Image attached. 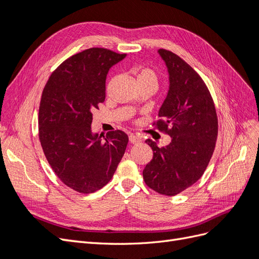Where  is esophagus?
<instances>
[{"label": "esophagus", "mask_w": 259, "mask_h": 259, "mask_svg": "<svg viewBox=\"0 0 259 259\" xmlns=\"http://www.w3.org/2000/svg\"><path fill=\"white\" fill-rule=\"evenodd\" d=\"M129 141L131 143H138V142L141 141V139H140V137H138V136H136L134 134H131V135H129Z\"/></svg>", "instance_id": "obj_1"}]
</instances>
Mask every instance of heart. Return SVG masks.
I'll use <instances>...</instances> for the list:
<instances>
[{"instance_id": "obj_1", "label": "heart", "mask_w": 259, "mask_h": 259, "mask_svg": "<svg viewBox=\"0 0 259 259\" xmlns=\"http://www.w3.org/2000/svg\"><path fill=\"white\" fill-rule=\"evenodd\" d=\"M147 80L157 81V76H155V73L152 69L142 68L140 69L139 73H138V82L147 81Z\"/></svg>"}]
</instances>
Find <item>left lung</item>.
Listing matches in <instances>:
<instances>
[{
	"label": "left lung",
	"mask_w": 259,
	"mask_h": 259,
	"mask_svg": "<svg viewBox=\"0 0 259 259\" xmlns=\"http://www.w3.org/2000/svg\"><path fill=\"white\" fill-rule=\"evenodd\" d=\"M169 71V92L153 124L171 137L159 148L148 139L153 158L143 170L150 189L173 196L200 179L214 152L218 139V116L214 101L201 76L176 54L158 51Z\"/></svg>",
	"instance_id": "8db88e82"
}]
</instances>
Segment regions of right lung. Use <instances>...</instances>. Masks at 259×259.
Listing matches in <instances>:
<instances>
[{
    "instance_id": "obj_1",
    "label": "right lung",
    "mask_w": 259,
    "mask_h": 259,
    "mask_svg": "<svg viewBox=\"0 0 259 259\" xmlns=\"http://www.w3.org/2000/svg\"><path fill=\"white\" fill-rule=\"evenodd\" d=\"M127 56L93 47L66 59L44 87L38 137L45 157L61 181L82 194L110 181L128 144L121 130L93 134V111L106 98V78Z\"/></svg>"
}]
</instances>
